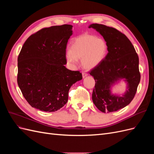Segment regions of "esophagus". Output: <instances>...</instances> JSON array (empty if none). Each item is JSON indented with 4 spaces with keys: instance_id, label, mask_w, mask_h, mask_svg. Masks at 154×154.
Wrapping results in <instances>:
<instances>
[{
    "instance_id": "esophagus-1",
    "label": "esophagus",
    "mask_w": 154,
    "mask_h": 154,
    "mask_svg": "<svg viewBox=\"0 0 154 154\" xmlns=\"http://www.w3.org/2000/svg\"><path fill=\"white\" fill-rule=\"evenodd\" d=\"M87 76V73H85V72H83L82 73V76H83V78H84L85 77H86Z\"/></svg>"
}]
</instances>
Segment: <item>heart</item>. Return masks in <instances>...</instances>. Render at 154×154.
I'll use <instances>...</instances> for the list:
<instances>
[{
	"label": "heart",
	"mask_w": 154,
	"mask_h": 154,
	"mask_svg": "<svg viewBox=\"0 0 154 154\" xmlns=\"http://www.w3.org/2000/svg\"><path fill=\"white\" fill-rule=\"evenodd\" d=\"M106 53L107 44L105 40L95 35H83L72 40L71 50L66 52V58L72 64L75 63L77 60H82V66L91 70L101 63Z\"/></svg>",
	"instance_id": "b5f03b06"
}]
</instances>
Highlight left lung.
Listing matches in <instances>:
<instances>
[{"mask_svg":"<svg viewBox=\"0 0 154 154\" xmlns=\"http://www.w3.org/2000/svg\"><path fill=\"white\" fill-rule=\"evenodd\" d=\"M88 27L103 36L108 50L103 61L89 72L96 82L93 103L104 113L117 111L128 105L136 95L141 79L138 55L126 35L114 27L99 24ZM122 79L127 82L128 90L123 97L112 95L111 86Z\"/></svg>","mask_w":154,"mask_h":154,"instance_id":"1","label":"left lung"}]
</instances>
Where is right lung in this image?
I'll return each mask as SVG.
<instances>
[{
	"instance_id": "1",
	"label": "right lung",
	"mask_w": 154,
	"mask_h": 154,
	"mask_svg": "<svg viewBox=\"0 0 154 154\" xmlns=\"http://www.w3.org/2000/svg\"><path fill=\"white\" fill-rule=\"evenodd\" d=\"M69 24L45 27L31 35L18 57L17 83L28 103L45 112H55L67 103L70 88L82 79L67 63L66 48L72 34Z\"/></svg>"
}]
</instances>
